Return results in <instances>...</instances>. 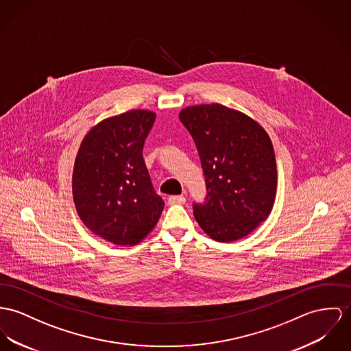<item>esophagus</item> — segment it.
<instances>
[{
	"label": "esophagus",
	"instance_id": "esophagus-1",
	"mask_svg": "<svg viewBox=\"0 0 351 351\" xmlns=\"http://www.w3.org/2000/svg\"><path fill=\"white\" fill-rule=\"evenodd\" d=\"M186 203V197L182 195H175V196H169L168 197V204H184Z\"/></svg>",
	"mask_w": 351,
	"mask_h": 351
}]
</instances>
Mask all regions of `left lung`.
<instances>
[{
	"label": "left lung",
	"mask_w": 351,
	"mask_h": 351,
	"mask_svg": "<svg viewBox=\"0 0 351 351\" xmlns=\"http://www.w3.org/2000/svg\"><path fill=\"white\" fill-rule=\"evenodd\" d=\"M179 119L199 152L207 195L193 203L203 231L217 242L242 239L270 215L276 162L270 137L251 117L221 104L183 109Z\"/></svg>",
	"instance_id": "1"
}]
</instances>
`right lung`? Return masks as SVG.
I'll return each mask as SVG.
<instances>
[{
    "instance_id": "obj_1",
    "label": "right lung",
    "mask_w": 351,
    "mask_h": 351,
    "mask_svg": "<svg viewBox=\"0 0 351 351\" xmlns=\"http://www.w3.org/2000/svg\"><path fill=\"white\" fill-rule=\"evenodd\" d=\"M156 114L132 109L95 125L76 156L72 191L82 223L107 242L134 245L156 226L164 202L155 192L143 147Z\"/></svg>"
}]
</instances>
